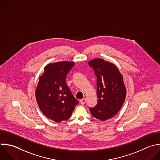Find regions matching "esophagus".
Wrapping results in <instances>:
<instances>
[{
    "instance_id": "1",
    "label": "esophagus",
    "mask_w": 160,
    "mask_h": 160,
    "mask_svg": "<svg viewBox=\"0 0 160 160\" xmlns=\"http://www.w3.org/2000/svg\"><path fill=\"white\" fill-rule=\"evenodd\" d=\"M86 101V99L85 98H82V99H81V100H80V102H81V104H82V105L85 104Z\"/></svg>"
}]
</instances>
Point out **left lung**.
<instances>
[{"label":"left lung","mask_w":160,"mask_h":160,"mask_svg":"<svg viewBox=\"0 0 160 160\" xmlns=\"http://www.w3.org/2000/svg\"><path fill=\"white\" fill-rule=\"evenodd\" d=\"M97 78L98 103L89 110L93 117L106 121L114 116L122 106L126 94L122 74L116 66L102 59L88 62Z\"/></svg>","instance_id":"obj_1"}]
</instances>
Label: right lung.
I'll return each instance as SVG.
<instances>
[{"mask_svg": "<svg viewBox=\"0 0 160 160\" xmlns=\"http://www.w3.org/2000/svg\"><path fill=\"white\" fill-rule=\"evenodd\" d=\"M74 62L63 61L47 65L40 77L36 98L42 113L59 122L70 118L78 104L66 83V76Z\"/></svg>", "mask_w": 160, "mask_h": 160, "instance_id": "obj_1", "label": "right lung"}]
</instances>
